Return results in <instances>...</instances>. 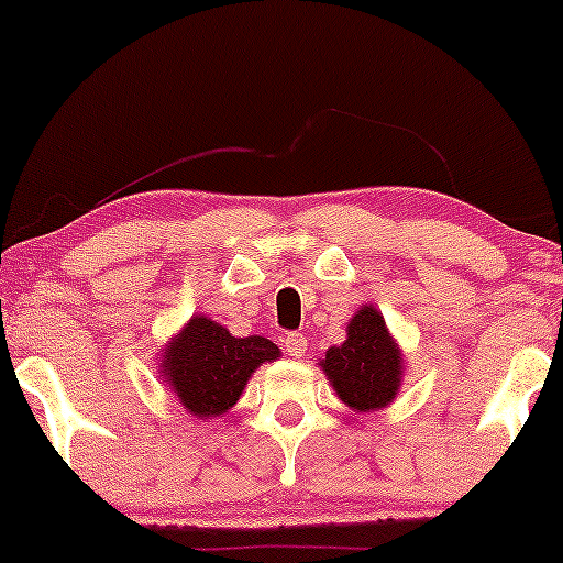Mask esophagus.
I'll return each instance as SVG.
<instances>
[{"instance_id":"esophagus-1","label":"esophagus","mask_w":563,"mask_h":563,"mask_svg":"<svg viewBox=\"0 0 563 563\" xmlns=\"http://www.w3.org/2000/svg\"><path fill=\"white\" fill-rule=\"evenodd\" d=\"M283 349H286L288 357H303V352H307V335L303 333H288L286 339H283Z\"/></svg>"}]
</instances>
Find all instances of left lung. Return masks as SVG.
I'll return each mask as SVG.
<instances>
[{"label": "left lung", "mask_w": 563, "mask_h": 563, "mask_svg": "<svg viewBox=\"0 0 563 563\" xmlns=\"http://www.w3.org/2000/svg\"><path fill=\"white\" fill-rule=\"evenodd\" d=\"M320 365L341 402L360 412L389 405L402 378V354L373 307L354 314L344 344L328 349Z\"/></svg>", "instance_id": "8db88e82"}]
</instances>
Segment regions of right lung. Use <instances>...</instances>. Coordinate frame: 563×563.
<instances>
[{
  "mask_svg": "<svg viewBox=\"0 0 563 563\" xmlns=\"http://www.w3.org/2000/svg\"><path fill=\"white\" fill-rule=\"evenodd\" d=\"M277 354L269 339H235L214 320L192 318L166 349L161 373L190 416L217 418L238 402L251 373Z\"/></svg>",
  "mask_w": 563,
  "mask_h": 563,
  "instance_id": "right-lung-1",
  "label": "right lung"
}]
</instances>
